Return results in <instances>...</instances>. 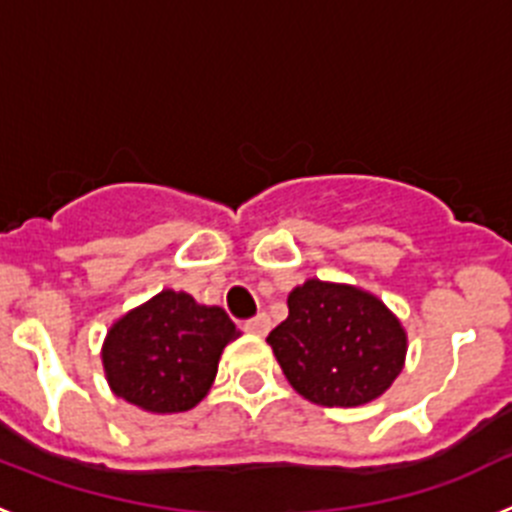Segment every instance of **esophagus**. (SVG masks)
<instances>
[{
	"mask_svg": "<svg viewBox=\"0 0 512 512\" xmlns=\"http://www.w3.org/2000/svg\"><path fill=\"white\" fill-rule=\"evenodd\" d=\"M243 328H246L251 336H266V333L271 330V320H269V315H264V312H261V315H256V318L246 320V325H243Z\"/></svg>",
	"mask_w": 512,
	"mask_h": 512,
	"instance_id": "1",
	"label": "esophagus"
}]
</instances>
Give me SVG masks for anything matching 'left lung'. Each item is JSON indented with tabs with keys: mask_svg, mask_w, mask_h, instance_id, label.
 Here are the masks:
<instances>
[{
	"mask_svg": "<svg viewBox=\"0 0 512 512\" xmlns=\"http://www.w3.org/2000/svg\"><path fill=\"white\" fill-rule=\"evenodd\" d=\"M266 343L287 382L323 408H359L400 377L408 333L377 295L354 284L307 279Z\"/></svg>",
	"mask_w": 512,
	"mask_h": 512,
	"instance_id": "obj_1",
	"label": "left lung"
}]
</instances>
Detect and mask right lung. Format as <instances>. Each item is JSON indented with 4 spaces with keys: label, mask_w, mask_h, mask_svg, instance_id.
I'll return each instance as SVG.
<instances>
[{
    "label": "right lung",
    "mask_w": 512,
    "mask_h": 512,
    "mask_svg": "<svg viewBox=\"0 0 512 512\" xmlns=\"http://www.w3.org/2000/svg\"><path fill=\"white\" fill-rule=\"evenodd\" d=\"M238 336L223 307L161 289L110 325L104 377L117 397L146 413H187L207 397L223 348Z\"/></svg>",
    "instance_id": "obj_1"
}]
</instances>
